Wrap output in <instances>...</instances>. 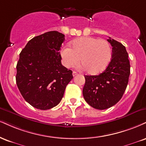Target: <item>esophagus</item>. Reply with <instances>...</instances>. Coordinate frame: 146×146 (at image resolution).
<instances>
[{
  "label": "esophagus",
  "instance_id": "1",
  "mask_svg": "<svg viewBox=\"0 0 146 146\" xmlns=\"http://www.w3.org/2000/svg\"><path fill=\"white\" fill-rule=\"evenodd\" d=\"M77 75H78V73H77V72H75V71H73V77L76 76Z\"/></svg>",
  "mask_w": 146,
  "mask_h": 146
}]
</instances>
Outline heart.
<instances>
[{
    "instance_id": "b5f03b06",
    "label": "heart",
    "mask_w": 146,
    "mask_h": 146,
    "mask_svg": "<svg viewBox=\"0 0 146 146\" xmlns=\"http://www.w3.org/2000/svg\"><path fill=\"white\" fill-rule=\"evenodd\" d=\"M62 63L71 68L80 64L88 73L96 75L106 68L111 58L110 43L103 39L83 36L71 42V48L64 47L60 50Z\"/></svg>"
}]
</instances>
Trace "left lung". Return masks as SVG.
Returning a JSON list of instances; mask_svg holds the SVG:
<instances>
[{
	"instance_id": "1",
	"label": "left lung",
	"mask_w": 146,
	"mask_h": 146,
	"mask_svg": "<svg viewBox=\"0 0 146 146\" xmlns=\"http://www.w3.org/2000/svg\"><path fill=\"white\" fill-rule=\"evenodd\" d=\"M108 41L112 46V58L106 69L98 75H84V99L91 107L101 110L113 106L122 97L131 68L126 47L110 37Z\"/></svg>"
}]
</instances>
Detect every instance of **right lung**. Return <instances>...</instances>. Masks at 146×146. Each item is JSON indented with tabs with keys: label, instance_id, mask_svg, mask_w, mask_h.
I'll return each mask as SVG.
<instances>
[{
	"label": "right lung",
	"instance_id": "add662e5",
	"mask_svg": "<svg viewBox=\"0 0 146 146\" xmlns=\"http://www.w3.org/2000/svg\"><path fill=\"white\" fill-rule=\"evenodd\" d=\"M64 35L50 31L30 40L20 54L16 84L23 98L34 108L47 110L59 104L71 70L62 65L59 50Z\"/></svg>",
	"mask_w": 146,
	"mask_h": 146
}]
</instances>
